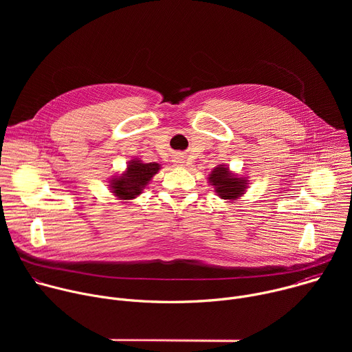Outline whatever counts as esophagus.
Listing matches in <instances>:
<instances>
[{
  "instance_id": "1",
  "label": "esophagus",
  "mask_w": 352,
  "mask_h": 352,
  "mask_svg": "<svg viewBox=\"0 0 352 352\" xmlns=\"http://www.w3.org/2000/svg\"><path fill=\"white\" fill-rule=\"evenodd\" d=\"M173 162H174L175 167H185V163H186V160H185V157L182 155H175Z\"/></svg>"
}]
</instances>
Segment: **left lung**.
<instances>
[{"mask_svg": "<svg viewBox=\"0 0 352 352\" xmlns=\"http://www.w3.org/2000/svg\"><path fill=\"white\" fill-rule=\"evenodd\" d=\"M209 182L214 186V192L221 199L231 200V202L245 193L248 184L245 178L236 177L226 166L216 167L209 175Z\"/></svg>", "mask_w": 352, "mask_h": 352, "instance_id": "8db88e82", "label": "left lung"}]
</instances>
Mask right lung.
<instances>
[{
    "instance_id": "obj_1",
    "label": "right lung",
    "mask_w": 352,
    "mask_h": 352,
    "mask_svg": "<svg viewBox=\"0 0 352 352\" xmlns=\"http://www.w3.org/2000/svg\"><path fill=\"white\" fill-rule=\"evenodd\" d=\"M159 170L160 164L157 163H142L138 159L131 160L126 171L110 181L111 192L120 200L135 199L143 192L146 185L159 173Z\"/></svg>"
}]
</instances>
